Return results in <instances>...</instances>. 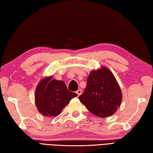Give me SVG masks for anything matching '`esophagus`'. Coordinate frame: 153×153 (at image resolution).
<instances>
[{
	"instance_id": "1",
	"label": "esophagus",
	"mask_w": 153,
	"mask_h": 153,
	"mask_svg": "<svg viewBox=\"0 0 153 153\" xmlns=\"http://www.w3.org/2000/svg\"><path fill=\"white\" fill-rule=\"evenodd\" d=\"M76 94H77V95H78V96H79V95L82 94V91L81 90V89H78V90L76 91Z\"/></svg>"
}]
</instances>
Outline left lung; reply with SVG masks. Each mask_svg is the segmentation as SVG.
<instances>
[{
	"label": "left lung",
	"instance_id": "1",
	"mask_svg": "<svg viewBox=\"0 0 153 153\" xmlns=\"http://www.w3.org/2000/svg\"><path fill=\"white\" fill-rule=\"evenodd\" d=\"M78 99L93 114L104 118L113 115L120 106L122 94L113 74L103 68L90 73Z\"/></svg>",
	"mask_w": 153,
	"mask_h": 153
}]
</instances>
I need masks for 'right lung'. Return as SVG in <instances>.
Returning <instances> with one entry per match:
<instances>
[{"mask_svg": "<svg viewBox=\"0 0 153 153\" xmlns=\"http://www.w3.org/2000/svg\"><path fill=\"white\" fill-rule=\"evenodd\" d=\"M52 78L50 77L42 80L35 93L38 110L46 117L58 115L71 99L77 95L68 90L64 82Z\"/></svg>", "mask_w": 153, "mask_h": 153, "instance_id": "right-lung-1", "label": "right lung"}]
</instances>
